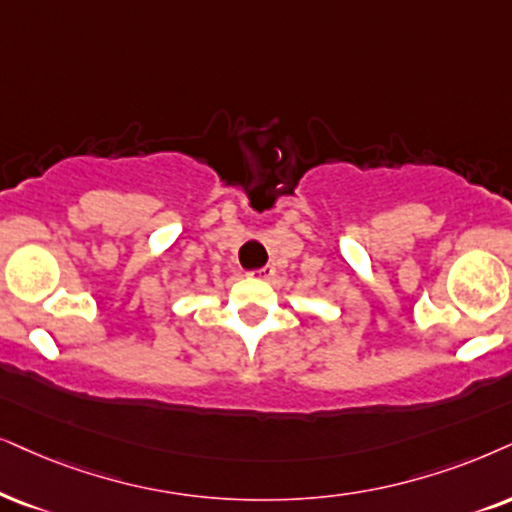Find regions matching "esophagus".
<instances>
[{
	"instance_id": "esophagus-1",
	"label": "esophagus",
	"mask_w": 512,
	"mask_h": 512,
	"mask_svg": "<svg viewBox=\"0 0 512 512\" xmlns=\"http://www.w3.org/2000/svg\"><path fill=\"white\" fill-rule=\"evenodd\" d=\"M252 276L260 278V281H269V278H274V276H276V269L271 267V264H267V267H262V269L252 271Z\"/></svg>"
}]
</instances>
